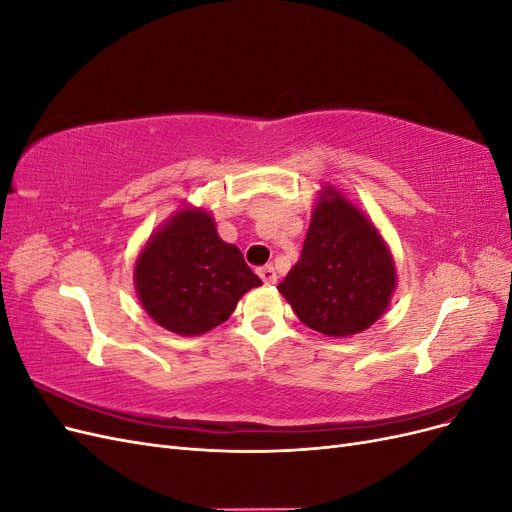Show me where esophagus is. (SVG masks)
<instances>
[{"label": "esophagus", "mask_w": 512, "mask_h": 512, "mask_svg": "<svg viewBox=\"0 0 512 512\" xmlns=\"http://www.w3.org/2000/svg\"><path fill=\"white\" fill-rule=\"evenodd\" d=\"M258 275H260V280L265 282L267 286H271V284H275V282H277V273H275V269H273L271 265H267V267H260V269H258Z\"/></svg>", "instance_id": "esophagus-1"}]
</instances>
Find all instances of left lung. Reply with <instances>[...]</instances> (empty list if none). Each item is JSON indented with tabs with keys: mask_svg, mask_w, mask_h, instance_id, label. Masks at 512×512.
I'll return each instance as SVG.
<instances>
[{
	"mask_svg": "<svg viewBox=\"0 0 512 512\" xmlns=\"http://www.w3.org/2000/svg\"><path fill=\"white\" fill-rule=\"evenodd\" d=\"M397 269L369 215L327 183L309 220L301 258L277 286L303 324L327 337L367 331L391 303Z\"/></svg>",
	"mask_w": 512,
	"mask_h": 512,
	"instance_id": "8db88e82",
	"label": "left lung"
}]
</instances>
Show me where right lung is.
<instances>
[{
  "mask_svg": "<svg viewBox=\"0 0 512 512\" xmlns=\"http://www.w3.org/2000/svg\"><path fill=\"white\" fill-rule=\"evenodd\" d=\"M262 286L237 245L220 239L213 215L181 205L138 252L134 288L145 312L177 335H203L235 312L247 290Z\"/></svg>",
  "mask_w": 512,
  "mask_h": 512,
  "instance_id": "right-lung-1",
  "label": "right lung"
}]
</instances>
